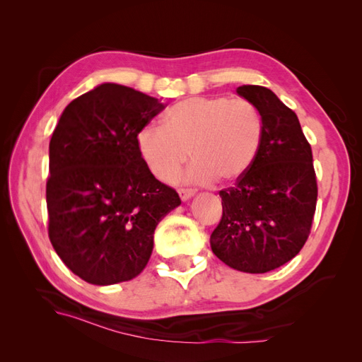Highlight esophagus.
<instances>
[{"label":"esophagus","mask_w":362,"mask_h":362,"mask_svg":"<svg viewBox=\"0 0 362 362\" xmlns=\"http://www.w3.org/2000/svg\"><path fill=\"white\" fill-rule=\"evenodd\" d=\"M178 193H180V198L182 201H187L194 194V190L193 189H178Z\"/></svg>","instance_id":"esophagus-1"}]
</instances>
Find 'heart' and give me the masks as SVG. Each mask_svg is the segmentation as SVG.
Listing matches in <instances>:
<instances>
[{
	"mask_svg": "<svg viewBox=\"0 0 362 362\" xmlns=\"http://www.w3.org/2000/svg\"><path fill=\"white\" fill-rule=\"evenodd\" d=\"M262 140L257 107L245 98L193 96L170 107L163 125L149 124L137 133L139 154L163 182L175 178L189 158L185 181L231 182L250 169Z\"/></svg>",
	"mask_w": 362,
	"mask_h": 362,
	"instance_id": "obj_1",
	"label": "heart"
}]
</instances>
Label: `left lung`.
Instances as JSON below:
<instances>
[{"instance_id": "obj_1", "label": "left lung", "mask_w": 362, "mask_h": 362, "mask_svg": "<svg viewBox=\"0 0 362 362\" xmlns=\"http://www.w3.org/2000/svg\"><path fill=\"white\" fill-rule=\"evenodd\" d=\"M257 107L262 140L250 169L218 192L223 214L210 237L226 266L266 273L299 254L311 233L317 204L313 151L299 119L267 87L240 86Z\"/></svg>"}]
</instances>
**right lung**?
I'll return each instance as SVG.
<instances>
[{
    "instance_id": "right-lung-1",
    "label": "right lung",
    "mask_w": 362,
    "mask_h": 362,
    "mask_svg": "<svg viewBox=\"0 0 362 362\" xmlns=\"http://www.w3.org/2000/svg\"><path fill=\"white\" fill-rule=\"evenodd\" d=\"M164 107L105 83L64 108L52 133L48 235L64 264L93 286L136 278L151 258L158 222L181 204L149 172L136 144Z\"/></svg>"
}]
</instances>
